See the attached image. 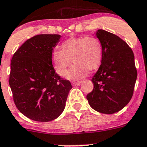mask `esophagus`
<instances>
[{
  "label": "esophagus",
  "instance_id": "obj_1",
  "mask_svg": "<svg viewBox=\"0 0 147 147\" xmlns=\"http://www.w3.org/2000/svg\"><path fill=\"white\" fill-rule=\"evenodd\" d=\"M82 84V82H72V85L73 86H80Z\"/></svg>",
  "mask_w": 147,
  "mask_h": 147
}]
</instances>
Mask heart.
<instances>
[{
  "mask_svg": "<svg viewBox=\"0 0 147 147\" xmlns=\"http://www.w3.org/2000/svg\"><path fill=\"white\" fill-rule=\"evenodd\" d=\"M103 57V49L100 41L94 37L71 38L62 44V50L52 53V60L56 72L63 75L67 68L72 65L66 74L67 78L79 80L86 76L88 70L94 71L100 66Z\"/></svg>",
  "mask_w": 147,
  "mask_h": 147,
  "instance_id": "heart-1",
  "label": "heart"
}]
</instances>
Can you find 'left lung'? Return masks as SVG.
Here are the masks:
<instances>
[{"instance_id": "obj_1", "label": "left lung", "mask_w": 147, "mask_h": 147, "mask_svg": "<svg viewBox=\"0 0 147 147\" xmlns=\"http://www.w3.org/2000/svg\"><path fill=\"white\" fill-rule=\"evenodd\" d=\"M96 35L102 45L103 57L91 80L94 88L87 99L94 110L114 114L132 97L137 77L134 55L131 47L117 35L101 29Z\"/></svg>"}]
</instances>
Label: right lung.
Returning a JSON list of instances; mask_svg holds the SVG:
<instances>
[{"mask_svg":"<svg viewBox=\"0 0 147 147\" xmlns=\"http://www.w3.org/2000/svg\"><path fill=\"white\" fill-rule=\"evenodd\" d=\"M60 35L42 34L27 40L14 53L9 84L16 107L29 119L47 121L63 112L72 84L57 74L53 50Z\"/></svg>","mask_w":147,"mask_h":147,"instance_id":"obj_1","label":"right lung"}]
</instances>
